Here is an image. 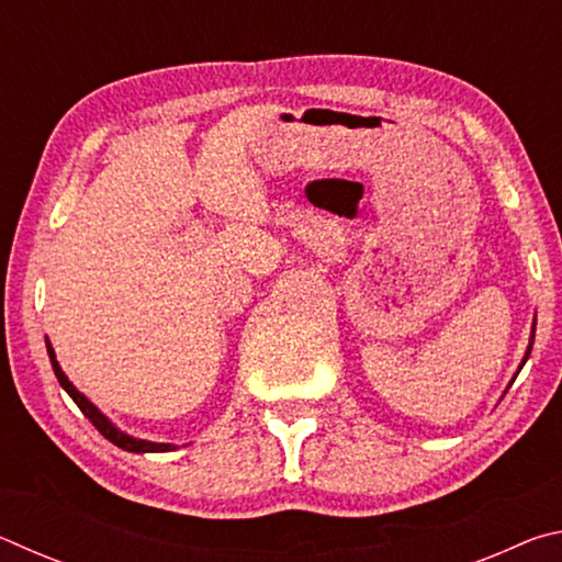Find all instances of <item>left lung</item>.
Segmentation results:
<instances>
[{
	"instance_id": "left-lung-1",
	"label": "left lung",
	"mask_w": 562,
	"mask_h": 562,
	"mask_svg": "<svg viewBox=\"0 0 562 562\" xmlns=\"http://www.w3.org/2000/svg\"><path fill=\"white\" fill-rule=\"evenodd\" d=\"M532 339H536V319H532V327H530V341H528V349H526V355H522V359H520V367H518V372H520V369H522V364H526V361H528V357H530V349H532ZM518 372L516 374H513V379H510V384L513 382H516V376H518ZM508 384V386H510ZM503 394H506V392H503Z\"/></svg>"
}]
</instances>
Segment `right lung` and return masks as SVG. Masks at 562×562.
Masks as SVG:
<instances>
[{
    "label": "right lung",
    "mask_w": 562,
    "mask_h": 562,
    "mask_svg": "<svg viewBox=\"0 0 562 562\" xmlns=\"http://www.w3.org/2000/svg\"><path fill=\"white\" fill-rule=\"evenodd\" d=\"M46 351H49V359H52V367H54V374H56V379H59V384H61V389L66 394H69L71 398H74V404L81 408L83 412V416L89 418V422L97 426V429L101 431V436L103 439H109L113 446H119V449H123V451H128V453H164V451H176L178 446L176 443H158V441H146V439H136V436H131V434H126V431H121L116 424L111 422V418L101 412V408L93 404V402H89V396H83L79 389H76L71 382H69V376H66L64 372H61V367H59V361H56V355H54V347H52V341L46 339Z\"/></svg>",
    "instance_id": "obj_1"
}]
</instances>
